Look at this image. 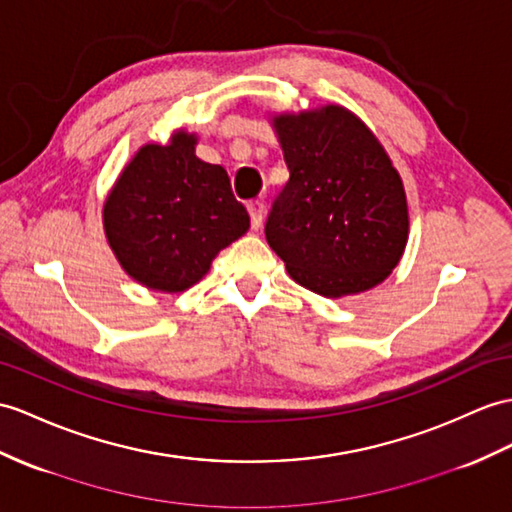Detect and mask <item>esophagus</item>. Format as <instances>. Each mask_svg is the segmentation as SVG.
<instances>
[{
	"mask_svg": "<svg viewBox=\"0 0 512 512\" xmlns=\"http://www.w3.org/2000/svg\"><path fill=\"white\" fill-rule=\"evenodd\" d=\"M247 213H249V219H252V228L258 230L260 226H263V219H265V204L263 202H252L247 206Z\"/></svg>",
	"mask_w": 512,
	"mask_h": 512,
	"instance_id": "esophagus-1",
	"label": "esophagus"
}]
</instances>
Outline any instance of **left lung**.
<instances>
[{"label": "left lung", "instance_id": "1", "mask_svg": "<svg viewBox=\"0 0 512 512\" xmlns=\"http://www.w3.org/2000/svg\"><path fill=\"white\" fill-rule=\"evenodd\" d=\"M291 171L267 219L269 247L304 289L365 293L391 276L408 243L400 171L367 123L326 104L271 117Z\"/></svg>", "mask_w": 512, "mask_h": 512}]
</instances>
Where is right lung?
<instances>
[{
	"label": "right lung",
	"instance_id": "obj_1",
	"mask_svg": "<svg viewBox=\"0 0 512 512\" xmlns=\"http://www.w3.org/2000/svg\"><path fill=\"white\" fill-rule=\"evenodd\" d=\"M197 134L173 130L145 143L104 199L106 241L132 280L182 293L202 280L223 247L249 230L223 167L195 156Z\"/></svg>",
	"mask_w": 512,
	"mask_h": 512
}]
</instances>
